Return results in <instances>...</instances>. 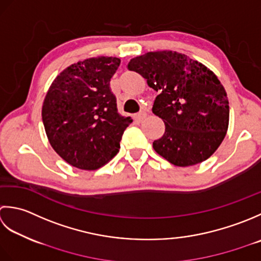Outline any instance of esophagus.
<instances>
[{
  "label": "esophagus",
  "instance_id": "1",
  "mask_svg": "<svg viewBox=\"0 0 261 261\" xmlns=\"http://www.w3.org/2000/svg\"><path fill=\"white\" fill-rule=\"evenodd\" d=\"M145 116H146L145 113H140V114H136V115L134 116V118H135V120H137V121H142L143 119L145 118Z\"/></svg>",
  "mask_w": 261,
  "mask_h": 261
}]
</instances>
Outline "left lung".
<instances>
[{
    "label": "left lung",
    "instance_id": "obj_1",
    "mask_svg": "<svg viewBox=\"0 0 261 261\" xmlns=\"http://www.w3.org/2000/svg\"><path fill=\"white\" fill-rule=\"evenodd\" d=\"M128 70L159 93L152 111L166 130L153 142L154 151L177 167L207 160L224 140L230 117L226 91L214 72L172 50L132 58Z\"/></svg>",
    "mask_w": 261,
    "mask_h": 261
}]
</instances>
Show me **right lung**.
Returning <instances> with one entry per match:
<instances>
[{
    "instance_id": "obj_1",
    "label": "right lung",
    "mask_w": 261,
    "mask_h": 261,
    "mask_svg": "<svg viewBox=\"0 0 261 261\" xmlns=\"http://www.w3.org/2000/svg\"><path fill=\"white\" fill-rule=\"evenodd\" d=\"M117 57L98 56L72 64L55 77L42 103L47 138L64 161L81 170H97L120 148L129 117L117 110L110 79Z\"/></svg>"
}]
</instances>
